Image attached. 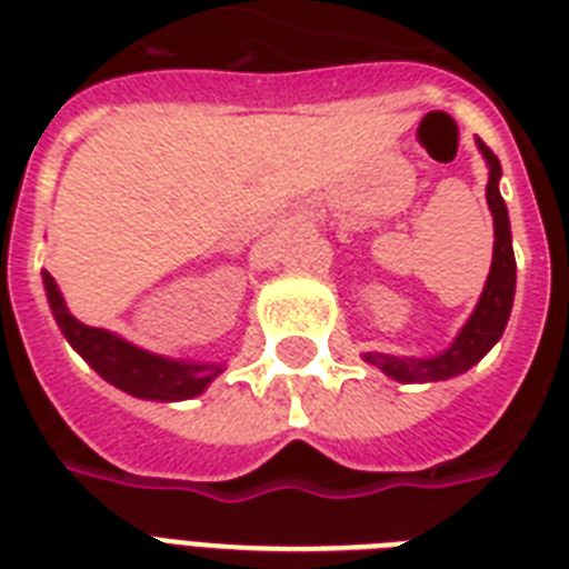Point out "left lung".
Wrapping results in <instances>:
<instances>
[{
  "label": "left lung",
  "instance_id": "left-lung-1",
  "mask_svg": "<svg viewBox=\"0 0 569 569\" xmlns=\"http://www.w3.org/2000/svg\"><path fill=\"white\" fill-rule=\"evenodd\" d=\"M487 164H490V182H487V203L493 212V266L487 274V286L481 292L476 312L469 316L467 328L460 330L455 346L431 360H410V357H392V355H366V360L378 366L380 372L389 378L405 380V383H419V380H446L455 375L467 372L469 366H476L490 348L499 342L508 316H511L513 303V286H517V262H513L511 248V223H508V209L499 194V177H502V164L493 156V150L478 141Z\"/></svg>",
  "mask_w": 569,
  "mask_h": 569
}]
</instances>
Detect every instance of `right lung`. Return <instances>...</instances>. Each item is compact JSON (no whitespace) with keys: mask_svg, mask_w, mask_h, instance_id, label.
Listing matches in <instances>:
<instances>
[{"mask_svg":"<svg viewBox=\"0 0 569 569\" xmlns=\"http://www.w3.org/2000/svg\"><path fill=\"white\" fill-rule=\"evenodd\" d=\"M49 307L56 316L58 328L67 342L84 357V363L93 372L114 383L118 389L138 398H156V401H177V398L200 396L209 380L221 372V366L209 363H180V360H164V357L147 355L141 348L129 346L109 330L88 328L73 319L64 307V298L58 292L56 280L43 271Z\"/></svg>","mask_w":569,"mask_h":569,"instance_id":"add662e5","label":"right lung"}]
</instances>
